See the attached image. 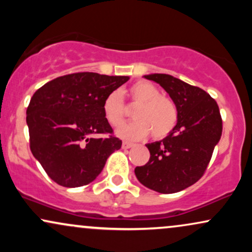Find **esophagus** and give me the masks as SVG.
I'll use <instances>...</instances> for the list:
<instances>
[{
    "mask_svg": "<svg viewBox=\"0 0 252 252\" xmlns=\"http://www.w3.org/2000/svg\"><path fill=\"white\" fill-rule=\"evenodd\" d=\"M134 147V143H130V142H126V141H124L122 143V148L123 149H129V148H132Z\"/></svg>",
    "mask_w": 252,
    "mask_h": 252,
    "instance_id": "esophagus-1",
    "label": "esophagus"
}]
</instances>
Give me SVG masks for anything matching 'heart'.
<instances>
[{
  "label": "heart",
  "mask_w": 252,
  "mask_h": 252,
  "mask_svg": "<svg viewBox=\"0 0 252 252\" xmlns=\"http://www.w3.org/2000/svg\"><path fill=\"white\" fill-rule=\"evenodd\" d=\"M132 105H137L132 117L136 121L117 129L116 134L124 140H143L150 132L156 140L166 137L173 131L178 122V108L172 98L162 96L154 84L140 82L132 84L128 90ZM103 114L112 126H120L126 120V106L122 94L114 91L103 102Z\"/></svg>",
  "instance_id": "1"
}]
</instances>
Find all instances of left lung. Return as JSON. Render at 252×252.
Returning <instances> with one entry per match:
<instances>
[{"mask_svg": "<svg viewBox=\"0 0 252 252\" xmlns=\"http://www.w3.org/2000/svg\"><path fill=\"white\" fill-rule=\"evenodd\" d=\"M144 78L160 84L174 100L178 122L163 140L146 144L150 158L144 166L136 167V178L155 192H180L201 178L220 140L222 122L218 104L202 89L169 74Z\"/></svg>", "mask_w": 252, "mask_h": 252, "instance_id": "left-lung-1", "label": "left lung"}]
</instances>
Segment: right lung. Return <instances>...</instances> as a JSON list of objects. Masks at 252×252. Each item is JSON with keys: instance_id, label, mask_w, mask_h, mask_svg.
Listing matches in <instances>:
<instances>
[{"instance_id": "add662e5", "label": "right lung", "mask_w": 252, "mask_h": 252, "mask_svg": "<svg viewBox=\"0 0 252 252\" xmlns=\"http://www.w3.org/2000/svg\"><path fill=\"white\" fill-rule=\"evenodd\" d=\"M126 76L79 72L46 83L27 108L32 154L47 175L63 187H79L100 174L106 160L122 146L103 114L109 94ZM102 133V138H96Z\"/></svg>"}]
</instances>
